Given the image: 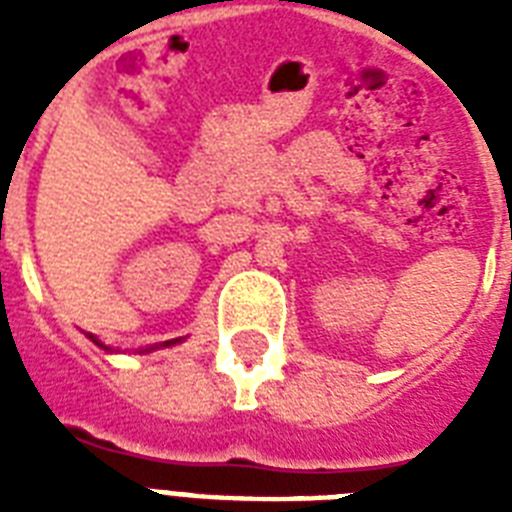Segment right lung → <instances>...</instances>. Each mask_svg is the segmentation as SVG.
I'll return each instance as SVG.
<instances>
[{
    "mask_svg": "<svg viewBox=\"0 0 512 512\" xmlns=\"http://www.w3.org/2000/svg\"><path fill=\"white\" fill-rule=\"evenodd\" d=\"M95 342H98V340H95ZM98 345H100V342H98ZM164 345H172V342H164ZM148 350H154V348H148ZM148 350H146V353H148Z\"/></svg>",
    "mask_w": 512,
    "mask_h": 512,
    "instance_id": "obj_1",
    "label": "right lung"
}]
</instances>
